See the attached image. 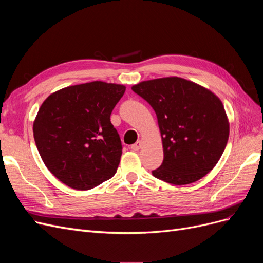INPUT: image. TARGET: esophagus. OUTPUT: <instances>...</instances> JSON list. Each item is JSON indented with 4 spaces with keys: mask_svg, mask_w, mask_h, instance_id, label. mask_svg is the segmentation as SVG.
<instances>
[{
    "mask_svg": "<svg viewBox=\"0 0 263 263\" xmlns=\"http://www.w3.org/2000/svg\"><path fill=\"white\" fill-rule=\"evenodd\" d=\"M140 147H141V141H137L136 144H134V145H132V146H130V149L136 151V150H139V149H140Z\"/></svg>",
    "mask_w": 263,
    "mask_h": 263,
    "instance_id": "obj_1",
    "label": "esophagus"
}]
</instances>
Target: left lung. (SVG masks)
Wrapping results in <instances>:
<instances>
[{
	"instance_id": "1",
	"label": "left lung",
	"mask_w": 263,
	"mask_h": 263,
	"mask_svg": "<svg viewBox=\"0 0 263 263\" xmlns=\"http://www.w3.org/2000/svg\"><path fill=\"white\" fill-rule=\"evenodd\" d=\"M154 108L160 129L163 161L153 176L174 185L202 179L220 159L229 137L221 101L210 90L178 77L133 85Z\"/></svg>"
}]
</instances>
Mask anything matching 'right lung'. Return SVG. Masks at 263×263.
Segmentation results:
<instances>
[{
	"instance_id": "add662e5",
	"label": "right lung",
	"mask_w": 263,
	"mask_h": 263,
	"mask_svg": "<svg viewBox=\"0 0 263 263\" xmlns=\"http://www.w3.org/2000/svg\"><path fill=\"white\" fill-rule=\"evenodd\" d=\"M126 90L122 84L93 81L50 94L33 125L45 165L62 183L90 190L116 173L122 142L110 114Z\"/></svg>"
}]
</instances>
